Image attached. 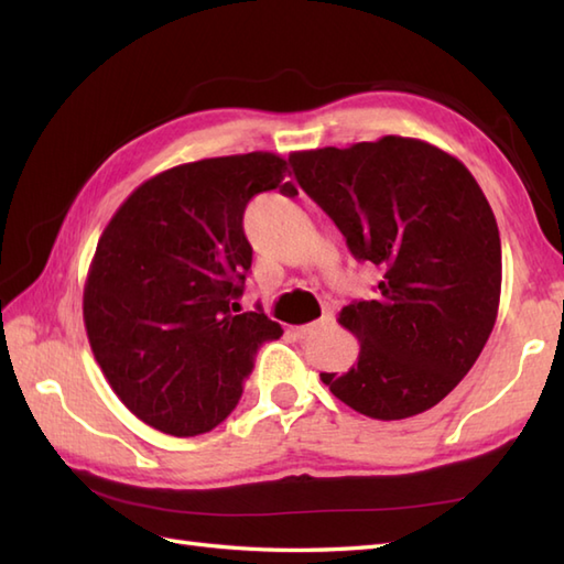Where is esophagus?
<instances>
[{
  "label": "esophagus",
  "instance_id": "34e87169",
  "mask_svg": "<svg viewBox=\"0 0 564 564\" xmlns=\"http://www.w3.org/2000/svg\"><path fill=\"white\" fill-rule=\"evenodd\" d=\"M334 325L332 315H322L319 319L310 322V325H303V327H295V334L297 337H310V334H317V332H327L329 327Z\"/></svg>",
  "mask_w": 564,
  "mask_h": 564
}]
</instances>
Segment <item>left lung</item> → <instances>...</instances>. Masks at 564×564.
<instances>
[{
    "label": "left lung",
    "instance_id": "1",
    "mask_svg": "<svg viewBox=\"0 0 564 564\" xmlns=\"http://www.w3.org/2000/svg\"><path fill=\"white\" fill-rule=\"evenodd\" d=\"M289 160L351 254L382 271L373 301L339 313L358 364L322 382L380 422L431 410L475 366L499 310L501 239L480 184L453 154L400 135Z\"/></svg>",
    "mask_w": 564,
    "mask_h": 564
}]
</instances>
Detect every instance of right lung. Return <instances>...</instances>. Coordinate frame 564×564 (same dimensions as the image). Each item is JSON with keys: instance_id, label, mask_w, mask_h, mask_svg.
Instances as JSON below:
<instances>
[{"instance_id": "obj_1", "label": "right lung", "mask_w": 564, "mask_h": 564, "mask_svg": "<svg viewBox=\"0 0 564 564\" xmlns=\"http://www.w3.org/2000/svg\"><path fill=\"white\" fill-rule=\"evenodd\" d=\"M273 152L172 166L130 194L106 225L84 283V327L106 380L142 422L172 436L218 426L242 398L279 322L237 313L251 269L242 215L289 182ZM234 307L230 308L229 305Z\"/></svg>"}]
</instances>
